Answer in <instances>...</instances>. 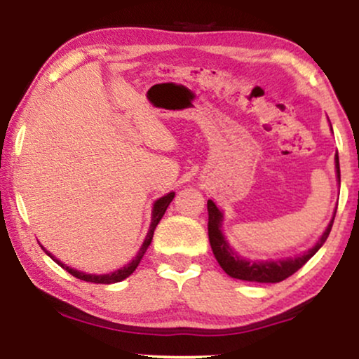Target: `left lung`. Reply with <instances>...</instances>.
<instances>
[{"label":"left lung","instance_id":"left-lung-1","mask_svg":"<svg viewBox=\"0 0 359 359\" xmlns=\"http://www.w3.org/2000/svg\"><path fill=\"white\" fill-rule=\"evenodd\" d=\"M337 163V176L340 181V163H338V155L335 156ZM208 212H209V222H208V232H209V242L212 247L214 257L217 259L220 268L224 269L229 276L235 279H242V281H253V283H281L284 279L292 276L297 269H301L313 255L318 252V248L325 243L330 233L333 220H335V214H333L332 222L323 235L318 240L313 248L309 250L307 253L301 255L296 258L279 259V262H247V259L240 258L232 248L229 247L227 240L224 238L222 232H220V222H222V214L217 209L212 201H208Z\"/></svg>","mask_w":359,"mask_h":359}]
</instances>
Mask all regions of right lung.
Returning a JSON list of instances; mask_svg holds the SVG:
<instances>
[{"mask_svg": "<svg viewBox=\"0 0 359 359\" xmlns=\"http://www.w3.org/2000/svg\"><path fill=\"white\" fill-rule=\"evenodd\" d=\"M173 198H175V193H168L166 196H163V198H160V199L156 201V203L154 204V212H151V225H150L149 233H147V238H145L144 245H142V248L139 250V253H137V257H135L134 259H132V262H130L129 264H127V266L117 269V271H114V273H111V274H97V276H96V274H85V273H81V271H76V269H73V268H70V266H65V264L60 263V262H58V259L53 258L52 255L48 253V252H46V253H47L48 257H50L57 264H60V266H62L63 269H67V271L70 273L72 276H75V278H78V279H83V281H86V283H95V284H112V283H119V281H122V279L129 278L130 274L135 271V268L139 266L142 257H144V255H145L147 248H149V245H150V242H151V238H154L155 227H156V225H158L161 217H163L165 210H166V208H168V205H170L171 201H173Z\"/></svg>", "mask_w": 359, "mask_h": 359, "instance_id": "add662e5", "label": "right lung"}]
</instances>
